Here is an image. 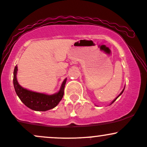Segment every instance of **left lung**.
Listing matches in <instances>:
<instances>
[{
  "mask_svg": "<svg viewBox=\"0 0 147 147\" xmlns=\"http://www.w3.org/2000/svg\"><path fill=\"white\" fill-rule=\"evenodd\" d=\"M124 89H123V90L122 91V92H121V93H120V94H119V95H118V97H117V98H116V99H114V100H113V102H112V103H111V104H113V102H115V100H116V99H117L118 98V97H119V96H120L121 95H122V92H124Z\"/></svg>",
  "mask_w": 147,
  "mask_h": 147,
  "instance_id": "left-lung-1",
  "label": "left lung"
}]
</instances>
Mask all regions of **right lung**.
Instances as JSON below:
<instances>
[{"instance_id": "1", "label": "right lung", "mask_w": 147, "mask_h": 147, "mask_svg": "<svg viewBox=\"0 0 147 147\" xmlns=\"http://www.w3.org/2000/svg\"><path fill=\"white\" fill-rule=\"evenodd\" d=\"M18 68L16 66L14 70V79L13 83L15 91L21 99V102L30 109L37 111H45L53 109L63 98L64 94V88L66 82V79L62 83L60 90L56 94L52 95H45L39 92H32L23 88L19 85L16 79V73Z\"/></svg>"}]
</instances>
